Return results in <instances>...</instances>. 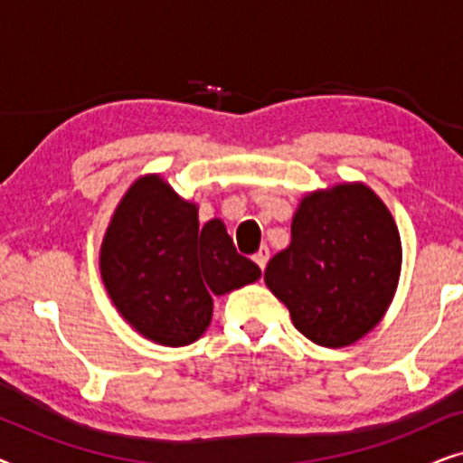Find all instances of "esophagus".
Here are the masks:
<instances>
[{"mask_svg":"<svg viewBox=\"0 0 463 463\" xmlns=\"http://www.w3.org/2000/svg\"><path fill=\"white\" fill-rule=\"evenodd\" d=\"M252 259H255V263H257L259 268H261V271H263L265 265H268V261H269V249H268V246H261V249H259V252H257V255L252 257Z\"/></svg>","mask_w":463,"mask_h":463,"instance_id":"obj_1","label":"esophagus"}]
</instances>
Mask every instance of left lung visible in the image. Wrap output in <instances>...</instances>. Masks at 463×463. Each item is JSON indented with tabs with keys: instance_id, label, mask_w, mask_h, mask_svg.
<instances>
[{
	"instance_id": "left-lung-1",
	"label": "left lung",
	"mask_w": 463,
	"mask_h": 463,
	"mask_svg": "<svg viewBox=\"0 0 463 463\" xmlns=\"http://www.w3.org/2000/svg\"><path fill=\"white\" fill-rule=\"evenodd\" d=\"M401 265L390 208L364 183H337L303 195L288 249L269 259L265 284L288 307L297 331L335 350L382 322Z\"/></svg>"
}]
</instances>
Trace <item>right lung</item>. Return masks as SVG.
I'll return each mask as SVG.
<instances>
[{"instance_id": "obj_1", "label": "right lung", "mask_w": 463, "mask_h": 463, "mask_svg": "<svg viewBox=\"0 0 463 463\" xmlns=\"http://www.w3.org/2000/svg\"><path fill=\"white\" fill-rule=\"evenodd\" d=\"M100 278L119 316L157 345L198 341L213 318V295L257 282L261 269L238 255L225 223L198 221L162 175H143L122 195L99 255Z\"/></svg>"}]
</instances>
